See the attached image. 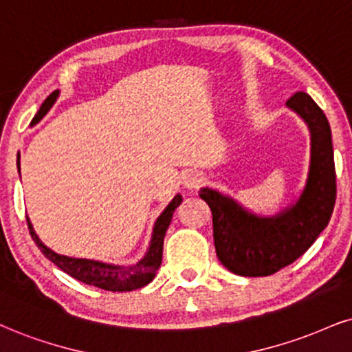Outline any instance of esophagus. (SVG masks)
I'll return each instance as SVG.
<instances>
[{"label": "esophagus", "mask_w": 352, "mask_h": 352, "mask_svg": "<svg viewBox=\"0 0 352 352\" xmlns=\"http://www.w3.org/2000/svg\"><path fill=\"white\" fill-rule=\"evenodd\" d=\"M204 183V176L197 171H189L183 176V186L186 189H197Z\"/></svg>", "instance_id": "esophagus-1"}]
</instances>
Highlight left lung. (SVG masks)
Here are the masks:
<instances>
[{"mask_svg": "<svg viewBox=\"0 0 352 352\" xmlns=\"http://www.w3.org/2000/svg\"><path fill=\"white\" fill-rule=\"evenodd\" d=\"M285 104L310 132L309 175L297 201L276 215L266 217L254 214L217 189L199 190L212 210L217 256L233 274L271 276L292 264L314 245L333 214L336 175L327 116L302 91Z\"/></svg>", "mask_w": 352, "mask_h": 352, "instance_id": "1", "label": "left lung"}]
</instances>
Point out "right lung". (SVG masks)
I'll return each mask as SVG.
<instances>
[{"label":"right lung","instance_id":"add662e5","mask_svg":"<svg viewBox=\"0 0 352 352\" xmlns=\"http://www.w3.org/2000/svg\"><path fill=\"white\" fill-rule=\"evenodd\" d=\"M60 96V91L55 89L45 101L42 102L41 109L37 111L36 117L32 119V124L36 125L38 120H42V117L52 109L56 99ZM17 171L21 176V155L17 153ZM183 202L181 194H176L173 197V201L168 204L166 209L160 214L158 219L153 225V232H151V240L148 245V250L140 261L135 264H129V266H122V264H111V263H102L96 261V259H85V258H70V256L58 254L54 250H50L49 246H45L41 241V238L37 236L36 230H34L32 223H30L28 217V225L29 232L32 240L36 241L38 250L42 251L43 256L47 259H50L55 266H58L63 272L70 274L75 279L85 282L88 285H94V287L111 290V292H130V290L142 289L146 284H150L155 279L156 271L162 266V258H163V241L164 235H166V230L171 223L173 214H175L176 207Z\"/></svg>","mask_w":352,"mask_h":352}]
</instances>
